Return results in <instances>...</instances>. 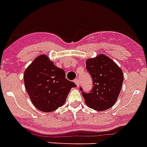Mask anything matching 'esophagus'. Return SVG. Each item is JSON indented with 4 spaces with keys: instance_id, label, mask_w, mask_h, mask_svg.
<instances>
[{
    "instance_id": "obj_1",
    "label": "esophagus",
    "mask_w": 147,
    "mask_h": 147,
    "mask_svg": "<svg viewBox=\"0 0 147 147\" xmlns=\"http://www.w3.org/2000/svg\"><path fill=\"white\" fill-rule=\"evenodd\" d=\"M74 82H75V83L76 84V86H79V80H78V78H76V79L74 80Z\"/></svg>"
}]
</instances>
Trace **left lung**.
<instances>
[{
  "instance_id": "8db88e82",
  "label": "left lung",
  "mask_w": 147,
  "mask_h": 147,
  "mask_svg": "<svg viewBox=\"0 0 147 147\" xmlns=\"http://www.w3.org/2000/svg\"><path fill=\"white\" fill-rule=\"evenodd\" d=\"M86 69L93 84L89 92H85L80 88L86 105L97 111L111 108L116 103L123 86L122 69L104 55L87 59Z\"/></svg>"
}]
</instances>
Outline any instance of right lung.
<instances>
[{"instance_id":"obj_1","label":"right lung","mask_w":147,"mask_h":147,"mask_svg":"<svg viewBox=\"0 0 147 147\" xmlns=\"http://www.w3.org/2000/svg\"><path fill=\"white\" fill-rule=\"evenodd\" d=\"M27 92L33 105L40 111L50 113L65 103L73 82L65 78V72L56 67L45 55L37 57L24 71Z\"/></svg>"}]
</instances>
